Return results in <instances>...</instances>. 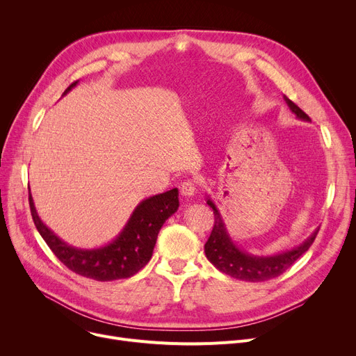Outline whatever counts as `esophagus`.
Returning a JSON list of instances; mask_svg holds the SVG:
<instances>
[{"instance_id":"obj_1","label":"esophagus","mask_w":356,"mask_h":356,"mask_svg":"<svg viewBox=\"0 0 356 356\" xmlns=\"http://www.w3.org/2000/svg\"><path fill=\"white\" fill-rule=\"evenodd\" d=\"M180 193L186 197L195 196L196 193V183L193 180H186L180 184Z\"/></svg>"}]
</instances>
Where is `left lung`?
Segmentation results:
<instances>
[{"instance_id": "obj_1", "label": "left lung", "mask_w": 356, "mask_h": 356, "mask_svg": "<svg viewBox=\"0 0 356 356\" xmlns=\"http://www.w3.org/2000/svg\"><path fill=\"white\" fill-rule=\"evenodd\" d=\"M284 101L291 109V112H294L297 115V118H300L303 121H310L306 112H303L293 101H290L287 97H284ZM207 203L213 209L215 223L211 236L207 241V244H204V254H207V258L219 271L225 273L236 280H242V282H267V280L282 275L310 248L317 232H319V229H316L303 244L290 251L271 257H255L239 250L235 245V242L231 239L227 231V227L225 223H223V219L216 208V204L212 202L211 197H208Z\"/></svg>"}]
</instances>
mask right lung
<instances>
[{"label":"right lung","instance_id":"1","mask_svg":"<svg viewBox=\"0 0 356 356\" xmlns=\"http://www.w3.org/2000/svg\"><path fill=\"white\" fill-rule=\"evenodd\" d=\"M76 83L73 82L63 95ZM29 202L37 231L60 263L82 277L112 282L134 275L148 263L163 223L179 208V191L172 189L140 202L122 232L111 244L93 250L72 247L56 236L37 215L31 195Z\"/></svg>","mask_w":356,"mask_h":356}]
</instances>
